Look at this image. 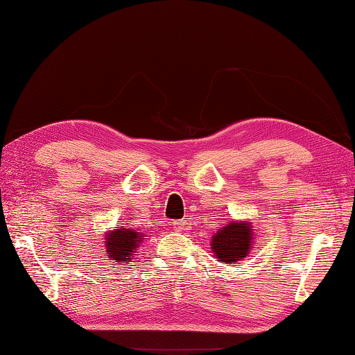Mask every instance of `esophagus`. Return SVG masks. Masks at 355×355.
Wrapping results in <instances>:
<instances>
[{
    "mask_svg": "<svg viewBox=\"0 0 355 355\" xmlns=\"http://www.w3.org/2000/svg\"><path fill=\"white\" fill-rule=\"evenodd\" d=\"M171 227L175 228V230H178V231H180L184 228V222L182 220H175V222H171Z\"/></svg>",
    "mask_w": 355,
    "mask_h": 355,
    "instance_id": "esophagus-1",
    "label": "esophagus"
}]
</instances>
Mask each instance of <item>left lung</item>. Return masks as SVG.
<instances>
[{
  "instance_id": "left-lung-1",
  "label": "left lung",
  "mask_w": 355,
  "mask_h": 355,
  "mask_svg": "<svg viewBox=\"0 0 355 355\" xmlns=\"http://www.w3.org/2000/svg\"><path fill=\"white\" fill-rule=\"evenodd\" d=\"M252 247H254V236L248 222L231 220L225 227L218 230L211 239L213 254L225 263L241 262L250 254Z\"/></svg>"
}]
</instances>
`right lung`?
<instances>
[{"instance_id": "obj_1", "label": "right lung", "mask_w": 355, "mask_h": 355, "mask_svg": "<svg viewBox=\"0 0 355 355\" xmlns=\"http://www.w3.org/2000/svg\"><path fill=\"white\" fill-rule=\"evenodd\" d=\"M144 239V234L139 230L135 228H122L116 227L112 231H108L105 236V252L107 257L112 262H121L125 265L130 259H132L139 247Z\"/></svg>"}]
</instances>
